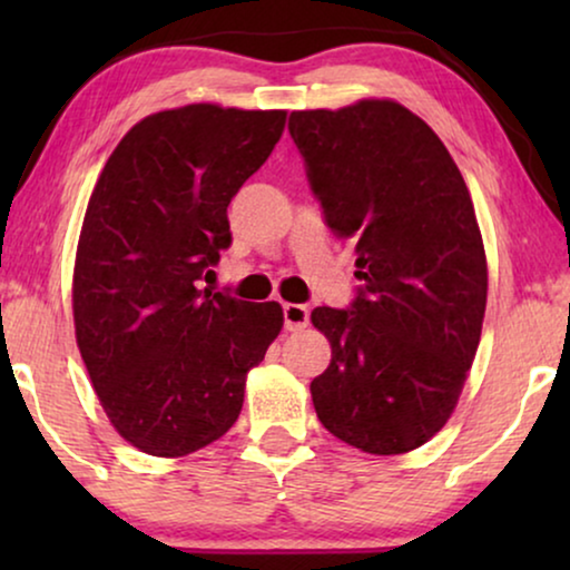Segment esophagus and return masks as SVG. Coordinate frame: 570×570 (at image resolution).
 <instances>
[{
    "mask_svg": "<svg viewBox=\"0 0 570 570\" xmlns=\"http://www.w3.org/2000/svg\"><path fill=\"white\" fill-rule=\"evenodd\" d=\"M283 318L287 332H301L308 326V308L301 306V303H285Z\"/></svg>",
    "mask_w": 570,
    "mask_h": 570,
    "instance_id": "34e87169",
    "label": "esophagus"
}]
</instances>
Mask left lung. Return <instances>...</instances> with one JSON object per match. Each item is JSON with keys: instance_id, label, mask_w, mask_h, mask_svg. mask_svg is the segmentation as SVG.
Here are the masks:
<instances>
[{"instance_id": "1", "label": "left lung", "mask_w": 570, "mask_h": 570, "mask_svg": "<svg viewBox=\"0 0 570 570\" xmlns=\"http://www.w3.org/2000/svg\"><path fill=\"white\" fill-rule=\"evenodd\" d=\"M287 129L361 279L347 308L311 311L332 345L311 381L316 415L350 446L404 454L446 425L480 345L488 264L470 191L439 135L394 100L293 111Z\"/></svg>"}]
</instances>
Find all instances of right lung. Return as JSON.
<instances>
[{
	"instance_id": "right-lung-1",
	"label": "right lung",
	"mask_w": 570,
	"mask_h": 570,
	"mask_svg": "<svg viewBox=\"0 0 570 570\" xmlns=\"http://www.w3.org/2000/svg\"><path fill=\"white\" fill-rule=\"evenodd\" d=\"M285 111L194 104L116 145L85 213L75 332L100 404L131 446L184 456L230 431L246 373L283 330L279 303L199 291L230 246L228 205Z\"/></svg>"
}]
</instances>
